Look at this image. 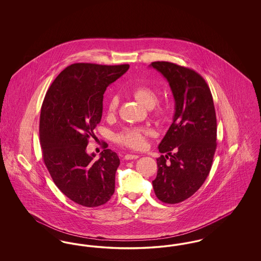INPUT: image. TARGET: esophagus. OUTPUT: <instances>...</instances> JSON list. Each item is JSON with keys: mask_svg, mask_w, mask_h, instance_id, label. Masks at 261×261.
I'll return each instance as SVG.
<instances>
[{"mask_svg": "<svg viewBox=\"0 0 261 261\" xmlns=\"http://www.w3.org/2000/svg\"><path fill=\"white\" fill-rule=\"evenodd\" d=\"M139 158H140V155H138V154H126L124 156L125 160H127V161H129V160H137Z\"/></svg>", "mask_w": 261, "mask_h": 261, "instance_id": "1", "label": "esophagus"}]
</instances>
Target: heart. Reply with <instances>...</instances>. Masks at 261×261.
<instances>
[{
  "label": "heart",
  "mask_w": 261,
  "mask_h": 261,
  "mask_svg": "<svg viewBox=\"0 0 261 261\" xmlns=\"http://www.w3.org/2000/svg\"><path fill=\"white\" fill-rule=\"evenodd\" d=\"M134 98L146 108H152L158 99L159 94L156 90L149 86H140L133 91ZM119 103V99L117 96H112L109 100L108 111L113 113L116 111ZM156 116H164L166 114V109L163 106H159L155 109ZM151 134L150 130L144 127H127L121 130L116 135V142L123 147L130 149H142L146 147L147 137Z\"/></svg>",
  "instance_id": "heart-1"
}]
</instances>
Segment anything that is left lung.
Returning <instances> with one entry per match:
<instances>
[{
	"instance_id": "8db88e82",
	"label": "left lung",
	"mask_w": 261,
	"mask_h": 261,
	"mask_svg": "<svg viewBox=\"0 0 261 261\" xmlns=\"http://www.w3.org/2000/svg\"><path fill=\"white\" fill-rule=\"evenodd\" d=\"M149 66L168 81L175 100L173 122L159 150L156 178L152 186L158 199L178 203L193 196L207 178L216 149V114L211 89L193 69L172 62Z\"/></svg>"
}]
</instances>
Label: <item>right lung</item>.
<instances>
[{
    "label": "right lung",
    "mask_w": 261,
    "mask_h": 261,
    "mask_svg": "<svg viewBox=\"0 0 261 261\" xmlns=\"http://www.w3.org/2000/svg\"><path fill=\"white\" fill-rule=\"evenodd\" d=\"M129 64L73 63L51 83L41 108L40 143L50 177L78 204L96 207L112 198L119 158L112 149L86 151L89 138L102 114L107 87L124 74Z\"/></svg>",
    "instance_id": "right-lung-1"
}]
</instances>
